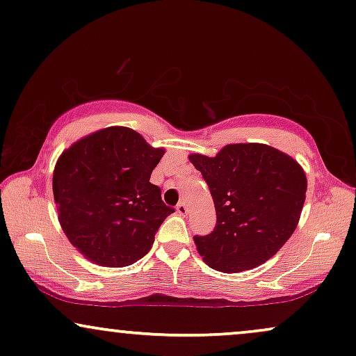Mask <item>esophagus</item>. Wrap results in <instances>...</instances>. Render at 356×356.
<instances>
[{"label":"esophagus","mask_w":356,"mask_h":356,"mask_svg":"<svg viewBox=\"0 0 356 356\" xmlns=\"http://www.w3.org/2000/svg\"><path fill=\"white\" fill-rule=\"evenodd\" d=\"M177 212L179 216H186L188 214V206L184 204V202H179V204L177 206Z\"/></svg>","instance_id":"1"}]
</instances>
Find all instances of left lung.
Returning a JSON list of instances; mask_svg holds the SVG:
<instances>
[{"label":"left lung","instance_id":"obj_1","mask_svg":"<svg viewBox=\"0 0 356 356\" xmlns=\"http://www.w3.org/2000/svg\"><path fill=\"white\" fill-rule=\"evenodd\" d=\"M206 179L218 224L195 237L211 268L240 273L276 255L298 227L307 178L293 156L266 144H229L216 156L191 154Z\"/></svg>","mask_w":356,"mask_h":356}]
</instances>
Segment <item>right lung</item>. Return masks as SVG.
Listing matches in <instances>:
<instances>
[{"instance_id": "1", "label": "right lung", "mask_w": 356, "mask_h": 356, "mask_svg": "<svg viewBox=\"0 0 356 356\" xmlns=\"http://www.w3.org/2000/svg\"><path fill=\"white\" fill-rule=\"evenodd\" d=\"M165 149L134 129L111 126L88 134L62 152L52 189L58 222L86 260L122 268L149 253L173 207L150 183Z\"/></svg>"}]
</instances>
